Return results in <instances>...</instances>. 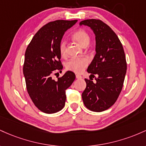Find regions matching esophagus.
<instances>
[{
    "mask_svg": "<svg viewBox=\"0 0 146 146\" xmlns=\"http://www.w3.org/2000/svg\"><path fill=\"white\" fill-rule=\"evenodd\" d=\"M76 78H78V79H81V78H82V76L79 74H76Z\"/></svg>",
    "mask_w": 146,
    "mask_h": 146,
    "instance_id": "esophagus-1",
    "label": "esophagus"
}]
</instances>
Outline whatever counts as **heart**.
I'll return each instance as SVG.
<instances>
[{
  "label": "heart",
  "instance_id": "1",
  "mask_svg": "<svg viewBox=\"0 0 146 146\" xmlns=\"http://www.w3.org/2000/svg\"><path fill=\"white\" fill-rule=\"evenodd\" d=\"M73 38L81 46L83 47L87 46L90 40V37L89 34L83 29H79V30L75 32L73 34ZM59 51L62 56H65L66 55V42L65 41L60 42ZM88 64V60L85 57L73 58L67 62L66 68L74 72L81 73L83 71L84 68Z\"/></svg>",
  "mask_w": 146,
  "mask_h": 146
}]
</instances>
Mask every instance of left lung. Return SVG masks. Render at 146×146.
Here are the masks:
<instances>
[{"label":"left lung","instance_id":"left-lung-1","mask_svg":"<svg viewBox=\"0 0 146 146\" xmlns=\"http://www.w3.org/2000/svg\"><path fill=\"white\" fill-rule=\"evenodd\" d=\"M79 25L89 27L96 40V54L87 70L90 80L85 79L82 99L88 109L103 112L114 105L121 92L127 70L125 52L117 34L103 21L88 19ZM94 74L98 76L95 83L91 81Z\"/></svg>","mask_w":146,"mask_h":146}]
</instances>
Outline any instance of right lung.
<instances>
[{"mask_svg":"<svg viewBox=\"0 0 146 146\" xmlns=\"http://www.w3.org/2000/svg\"><path fill=\"white\" fill-rule=\"evenodd\" d=\"M76 22L57 20L49 23L38 31L26 50L23 74L27 90L34 105L44 113L52 114L63 108L65 90L76 78L71 71L56 81L52 75L62 72L60 43L65 32Z\"/></svg>","mask_w":146,"mask_h":146,"instance_id":"right-lung-1","label":"right lung"}]
</instances>
